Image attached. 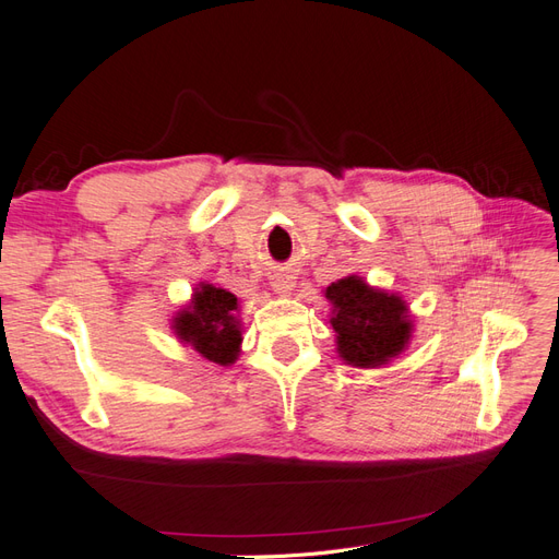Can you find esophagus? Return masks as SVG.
<instances>
[{"label":"esophagus","instance_id":"34e87169","mask_svg":"<svg viewBox=\"0 0 559 559\" xmlns=\"http://www.w3.org/2000/svg\"><path fill=\"white\" fill-rule=\"evenodd\" d=\"M273 289L282 296L292 294L294 292V277L292 275H275L273 277Z\"/></svg>","mask_w":559,"mask_h":559}]
</instances>
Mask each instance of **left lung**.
<instances>
[{
    "instance_id": "left-lung-1",
    "label": "left lung",
    "mask_w": 559,
    "mask_h": 559,
    "mask_svg": "<svg viewBox=\"0 0 559 559\" xmlns=\"http://www.w3.org/2000/svg\"><path fill=\"white\" fill-rule=\"evenodd\" d=\"M333 302L331 326L343 361L359 368L386 364L411 337V317L405 302L380 289H370L361 277H345L326 289Z\"/></svg>"
}]
</instances>
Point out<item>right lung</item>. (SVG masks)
Masks as SVG:
<instances>
[{"instance_id":"right-lung-1","label":"right lung","mask_w":559,"mask_h":559,"mask_svg":"<svg viewBox=\"0 0 559 559\" xmlns=\"http://www.w3.org/2000/svg\"><path fill=\"white\" fill-rule=\"evenodd\" d=\"M238 298L212 284H200V292L189 308L175 319V331L181 343H189L202 357L228 366L238 359L242 333L235 319Z\"/></svg>"}]
</instances>
